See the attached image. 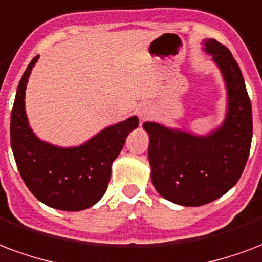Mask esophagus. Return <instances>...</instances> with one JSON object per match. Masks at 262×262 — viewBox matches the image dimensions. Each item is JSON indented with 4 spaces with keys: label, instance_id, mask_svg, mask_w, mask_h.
I'll return each mask as SVG.
<instances>
[{
    "label": "esophagus",
    "instance_id": "34e87169",
    "mask_svg": "<svg viewBox=\"0 0 262 262\" xmlns=\"http://www.w3.org/2000/svg\"><path fill=\"white\" fill-rule=\"evenodd\" d=\"M151 115V110L148 105H141L140 110H139V116H140L141 119H146L148 116Z\"/></svg>",
    "mask_w": 262,
    "mask_h": 262
}]
</instances>
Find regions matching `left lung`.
<instances>
[{"mask_svg":"<svg viewBox=\"0 0 262 262\" xmlns=\"http://www.w3.org/2000/svg\"><path fill=\"white\" fill-rule=\"evenodd\" d=\"M204 42L226 82L229 102L224 125L205 137L154 122L143 125L150 136L152 185L164 199L186 207L216 200L237 183L253 137L251 101L237 62L224 44L212 38Z\"/></svg>","mask_w":262,"mask_h":262,"instance_id":"1","label":"left lung"}]
</instances>
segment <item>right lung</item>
<instances>
[{
    "label": "right lung",
    "instance_id": "1",
    "mask_svg": "<svg viewBox=\"0 0 262 262\" xmlns=\"http://www.w3.org/2000/svg\"><path fill=\"white\" fill-rule=\"evenodd\" d=\"M34 57L23 73L11 112V146L25 185L48 207L80 211L92 207L106 191L111 165L125 146L127 135L139 126L137 116L106 127L92 140L61 148L38 140L25 112V90Z\"/></svg>",
    "mask_w": 262,
    "mask_h": 262
}]
</instances>
